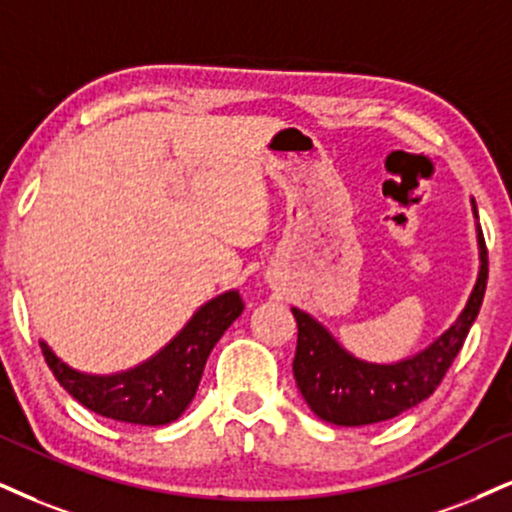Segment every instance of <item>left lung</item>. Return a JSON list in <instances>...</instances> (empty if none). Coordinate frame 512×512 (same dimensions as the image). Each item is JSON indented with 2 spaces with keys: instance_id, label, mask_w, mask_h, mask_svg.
I'll return each mask as SVG.
<instances>
[{
  "instance_id": "left-lung-1",
  "label": "left lung",
  "mask_w": 512,
  "mask_h": 512,
  "mask_svg": "<svg viewBox=\"0 0 512 512\" xmlns=\"http://www.w3.org/2000/svg\"><path fill=\"white\" fill-rule=\"evenodd\" d=\"M472 213L477 218L475 199H472ZM477 246V282L456 323L434 339L427 349L403 358V361L370 363L356 358L311 313L296 306L292 308L296 327H299L294 380L301 396L320 420L342 427L372 425V422L396 418L403 410L430 399L468 337L479 306H482L484 289H487L489 261L479 223Z\"/></svg>"
}]
</instances>
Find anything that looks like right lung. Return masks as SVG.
Segmentation results:
<instances>
[{"label":"right lung","instance_id":"add662e5","mask_svg":"<svg viewBox=\"0 0 512 512\" xmlns=\"http://www.w3.org/2000/svg\"><path fill=\"white\" fill-rule=\"evenodd\" d=\"M237 289L206 301L159 353L135 368L113 375H90L63 363L47 342L44 361L75 401L104 418L159 427L178 420L197 394L208 353L223 332L242 315Z\"/></svg>","mask_w":512,"mask_h":512}]
</instances>
